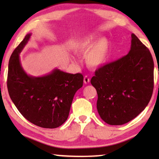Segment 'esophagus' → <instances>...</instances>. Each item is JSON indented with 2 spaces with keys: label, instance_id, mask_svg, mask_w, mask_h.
<instances>
[{
  "label": "esophagus",
  "instance_id": "1",
  "mask_svg": "<svg viewBox=\"0 0 159 159\" xmlns=\"http://www.w3.org/2000/svg\"><path fill=\"white\" fill-rule=\"evenodd\" d=\"M83 81H84L85 84H87V83H90V78L88 77V76H85L84 79H83Z\"/></svg>",
  "mask_w": 159,
  "mask_h": 159
}]
</instances>
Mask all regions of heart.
<instances>
[{
	"instance_id": "heart-1",
	"label": "heart",
	"mask_w": 159,
	"mask_h": 159,
	"mask_svg": "<svg viewBox=\"0 0 159 159\" xmlns=\"http://www.w3.org/2000/svg\"><path fill=\"white\" fill-rule=\"evenodd\" d=\"M73 49L79 55L85 54L86 63L91 67H99L106 62L109 57V45L106 39L97 41V38L89 35L78 40L73 45Z\"/></svg>"
}]
</instances>
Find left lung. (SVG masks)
I'll list each match as a JSON object with an SVG mask.
<instances>
[{"instance_id": "left-lung-1", "label": "left lung", "mask_w": 159, "mask_h": 159, "mask_svg": "<svg viewBox=\"0 0 159 159\" xmlns=\"http://www.w3.org/2000/svg\"><path fill=\"white\" fill-rule=\"evenodd\" d=\"M128 54L95 71L90 83L98 93L97 109L104 122L120 125L147 106L154 90V61L134 34Z\"/></svg>"}]
</instances>
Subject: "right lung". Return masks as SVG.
I'll return each mask as SVG.
<instances>
[{"label":"right lung","instance_id":"right-lung-1","mask_svg":"<svg viewBox=\"0 0 159 159\" xmlns=\"http://www.w3.org/2000/svg\"><path fill=\"white\" fill-rule=\"evenodd\" d=\"M30 36L31 34L26 35L10 56L7 80L9 95L29 122L44 128H57L68 118L75 93L83 86V76L57 69L41 77L26 74L19 55Z\"/></svg>","mask_w":159,"mask_h":159}]
</instances>
